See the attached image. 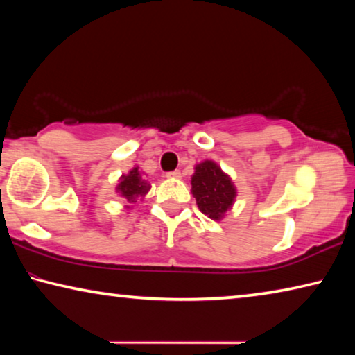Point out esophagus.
<instances>
[{
  "label": "esophagus",
  "mask_w": 355,
  "mask_h": 355,
  "mask_svg": "<svg viewBox=\"0 0 355 355\" xmlns=\"http://www.w3.org/2000/svg\"><path fill=\"white\" fill-rule=\"evenodd\" d=\"M166 177L167 178H180V177H182V172H180V171H171V172L166 173Z\"/></svg>",
  "instance_id": "1"
}]
</instances>
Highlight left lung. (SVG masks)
I'll use <instances>...</instances> for the list:
<instances>
[{
  "label": "left lung",
  "mask_w": 355,
  "mask_h": 355,
  "mask_svg": "<svg viewBox=\"0 0 355 355\" xmlns=\"http://www.w3.org/2000/svg\"><path fill=\"white\" fill-rule=\"evenodd\" d=\"M191 183L199 209L214 220L224 216L236 196L230 178L213 161H203L197 166Z\"/></svg>",
  "instance_id": "obj_1"
}]
</instances>
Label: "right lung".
<instances>
[{
	"instance_id": "1",
	"label": "right lung",
	"mask_w": 355,
	"mask_h": 355,
	"mask_svg": "<svg viewBox=\"0 0 355 355\" xmlns=\"http://www.w3.org/2000/svg\"><path fill=\"white\" fill-rule=\"evenodd\" d=\"M148 189L150 184L141 178L137 167H135L133 171H130L128 175H123L122 182L119 184V191L122 192V196L127 199L128 203H136L142 196L147 194Z\"/></svg>"
}]
</instances>
